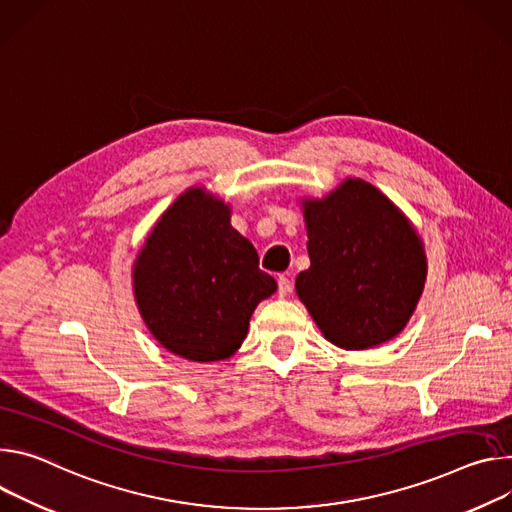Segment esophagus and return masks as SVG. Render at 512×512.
Here are the masks:
<instances>
[{"label":"esophagus","instance_id":"esophagus-1","mask_svg":"<svg viewBox=\"0 0 512 512\" xmlns=\"http://www.w3.org/2000/svg\"><path fill=\"white\" fill-rule=\"evenodd\" d=\"M293 291V282L289 276H278V297H287Z\"/></svg>","mask_w":512,"mask_h":512}]
</instances>
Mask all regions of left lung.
<instances>
[{
  "mask_svg": "<svg viewBox=\"0 0 512 512\" xmlns=\"http://www.w3.org/2000/svg\"><path fill=\"white\" fill-rule=\"evenodd\" d=\"M309 270L297 295L331 344L380 346L399 333L423 293L427 262L409 219L376 187L348 179L303 203Z\"/></svg>",
  "mask_w": 512,
  "mask_h": 512,
  "instance_id": "1",
  "label": "left lung"
}]
</instances>
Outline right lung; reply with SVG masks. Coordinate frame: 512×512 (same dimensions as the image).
<instances>
[{
	"label": "right lung",
	"mask_w": 512,
	"mask_h": 512,
	"mask_svg": "<svg viewBox=\"0 0 512 512\" xmlns=\"http://www.w3.org/2000/svg\"><path fill=\"white\" fill-rule=\"evenodd\" d=\"M230 207L189 189L154 225L134 266L140 313L158 342L193 362L230 358L256 305L276 291Z\"/></svg>",
	"instance_id": "right-lung-1"
}]
</instances>
